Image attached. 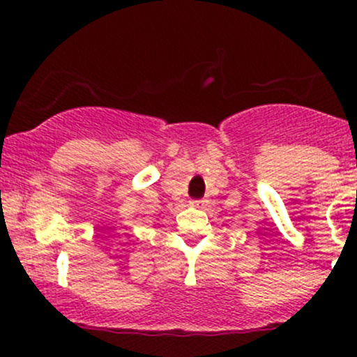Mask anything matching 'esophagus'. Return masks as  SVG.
<instances>
[{
    "label": "esophagus",
    "instance_id": "obj_1",
    "mask_svg": "<svg viewBox=\"0 0 357 357\" xmlns=\"http://www.w3.org/2000/svg\"><path fill=\"white\" fill-rule=\"evenodd\" d=\"M204 199H192V202H190V204L192 208H203L204 206Z\"/></svg>",
    "mask_w": 357,
    "mask_h": 357
}]
</instances>
